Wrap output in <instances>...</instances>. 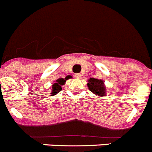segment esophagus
I'll return each instance as SVG.
<instances>
[{
    "label": "esophagus",
    "mask_w": 152,
    "mask_h": 152,
    "mask_svg": "<svg viewBox=\"0 0 152 152\" xmlns=\"http://www.w3.org/2000/svg\"><path fill=\"white\" fill-rule=\"evenodd\" d=\"M75 78L79 79V78H80V77H81V75H80V74H75Z\"/></svg>",
    "instance_id": "esophagus-1"
}]
</instances>
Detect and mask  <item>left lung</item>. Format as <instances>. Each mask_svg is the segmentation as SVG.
Listing matches in <instances>:
<instances>
[{
  "label": "left lung",
  "instance_id": "8db88e82",
  "mask_svg": "<svg viewBox=\"0 0 152 152\" xmlns=\"http://www.w3.org/2000/svg\"><path fill=\"white\" fill-rule=\"evenodd\" d=\"M87 81L88 89L96 96L103 97L106 95V87L104 83V80L90 77Z\"/></svg>",
  "mask_w": 152,
  "mask_h": 152
}]
</instances>
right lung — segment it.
<instances>
[{"mask_svg": "<svg viewBox=\"0 0 152 152\" xmlns=\"http://www.w3.org/2000/svg\"><path fill=\"white\" fill-rule=\"evenodd\" d=\"M66 78H59L56 80L55 83L53 84H52V90L50 92V96H55L56 95L57 93H59V92L62 90V86L65 84V83L66 82Z\"/></svg>", "mask_w": 152, "mask_h": 152, "instance_id": "obj_1", "label": "right lung"}]
</instances>
